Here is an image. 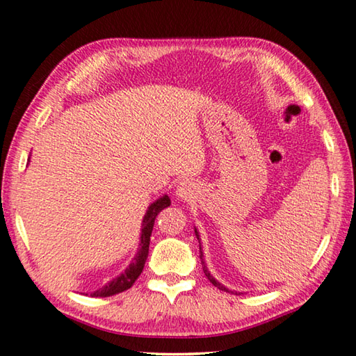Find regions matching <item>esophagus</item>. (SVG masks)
Here are the masks:
<instances>
[{"mask_svg": "<svg viewBox=\"0 0 356 356\" xmlns=\"http://www.w3.org/2000/svg\"><path fill=\"white\" fill-rule=\"evenodd\" d=\"M194 192H195L194 184L186 179V181H181L177 186V192H175V194H177L178 198H181V200H189V198H192V195H194Z\"/></svg>", "mask_w": 356, "mask_h": 356, "instance_id": "obj_1", "label": "esophagus"}]
</instances>
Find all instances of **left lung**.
<instances>
[{
    "instance_id": "1",
    "label": "left lung",
    "mask_w": 356,
    "mask_h": 356,
    "mask_svg": "<svg viewBox=\"0 0 356 356\" xmlns=\"http://www.w3.org/2000/svg\"><path fill=\"white\" fill-rule=\"evenodd\" d=\"M195 236H197V239H198V242H200V234H198V232H197V228H195ZM200 259H202V266H203V272H204V275H207V278L209 280L211 283H213L216 288H219L220 291H227V292H233V291H229L228 288H225V286H223L222 283H219L217 282V280L211 275V272L208 270V267H207V263H204V259H203V252H202V242H200ZM236 294H238V292H236Z\"/></svg>"
}]
</instances>
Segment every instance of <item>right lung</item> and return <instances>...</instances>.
Listing matches in <instances>:
<instances>
[{
  "label": "right lung",
  "mask_w": 356,
  "mask_h": 356,
  "mask_svg": "<svg viewBox=\"0 0 356 356\" xmlns=\"http://www.w3.org/2000/svg\"><path fill=\"white\" fill-rule=\"evenodd\" d=\"M167 207H170V198H168V195H162L158 198V200H154L152 204H149L145 216H143L142 219L140 242H139V248H137L134 259L131 261V264L124 269V272H122L120 275H117L108 284H104L103 288L92 292L90 297H111V296L118 294V292L129 289L131 286L134 284V282L139 278V275L143 270V266H145V261L148 257V247H149V236H152V232H153L156 216H158L161 211Z\"/></svg>",
  "instance_id": "add662e5"
}]
</instances>
